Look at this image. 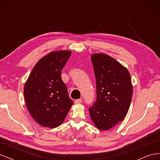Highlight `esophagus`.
Segmentation results:
<instances>
[{
    "label": "esophagus",
    "mask_w": 160,
    "mask_h": 160,
    "mask_svg": "<svg viewBox=\"0 0 160 160\" xmlns=\"http://www.w3.org/2000/svg\"><path fill=\"white\" fill-rule=\"evenodd\" d=\"M82 99H77V100H75V104H77V105H78V104H81V103H82Z\"/></svg>",
    "instance_id": "34e87169"
}]
</instances>
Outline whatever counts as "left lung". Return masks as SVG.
Returning a JSON list of instances; mask_svg holds the SVG:
<instances>
[{"mask_svg": "<svg viewBox=\"0 0 160 160\" xmlns=\"http://www.w3.org/2000/svg\"><path fill=\"white\" fill-rule=\"evenodd\" d=\"M97 85V101L89 109L99 129L108 131L126 116L132 98L133 85L129 71L104 53L91 56Z\"/></svg>", "mask_w": 160, "mask_h": 160, "instance_id": "8db88e82", "label": "left lung"}]
</instances>
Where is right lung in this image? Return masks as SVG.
Here are the masks:
<instances>
[{"instance_id":"obj_1","label":"right lung","mask_w":160,"mask_h":160,"mask_svg":"<svg viewBox=\"0 0 160 160\" xmlns=\"http://www.w3.org/2000/svg\"><path fill=\"white\" fill-rule=\"evenodd\" d=\"M71 51H52L34 67L24 86L27 108L42 127L55 128L64 122L73 104L61 79V70Z\"/></svg>"}]
</instances>
